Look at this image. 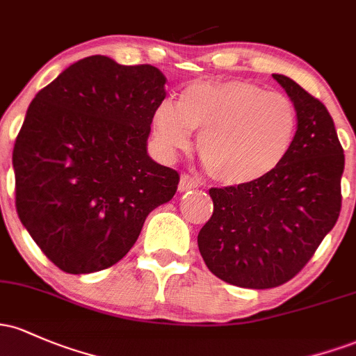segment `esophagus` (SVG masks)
Segmentation results:
<instances>
[{"label":"esophagus","instance_id":"34e87169","mask_svg":"<svg viewBox=\"0 0 356 356\" xmlns=\"http://www.w3.org/2000/svg\"><path fill=\"white\" fill-rule=\"evenodd\" d=\"M196 187H197L196 177H193V175L189 174L181 175V181H179V191H181V193H184V191H189V189H196Z\"/></svg>","mask_w":356,"mask_h":356}]
</instances>
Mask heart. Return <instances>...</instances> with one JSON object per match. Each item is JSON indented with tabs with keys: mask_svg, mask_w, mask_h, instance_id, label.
Wrapping results in <instances>:
<instances>
[{
	"mask_svg": "<svg viewBox=\"0 0 356 356\" xmlns=\"http://www.w3.org/2000/svg\"><path fill=\"white\" fill-rule=\"evenodd\" d=\"M298 113L286 96L248 81L194 83L179 106L163 99L152 113V136L167 157L184 152L201 131L197 154L209 177L247 186L280 165L291 150Z\"/></svg>",
	"mask_w": 356,
	"mask_h": 356,
	"instance_id": "1",
	"label": "heart"
}]
</instances>
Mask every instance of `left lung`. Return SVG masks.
I'll use <instances>...</instances> for the list:
<instances>
[{"mask_svg":"<svg viewBox=\"0 0 356 356\" xmlns=\"http://www.w3.org/2000/svg\"><path fill=\"white\" fill-rule=\"evenodd\" d=\"M272 76L298 113L291 150L260 181L211 187L213 216L197 235L209 270L247 289L279 287L298 275L341 211L345 155L333 118L291 77Z\"/></svg>","mask_w":356,"mask_h":356,"instance_id":"1","label":"left lung"}]
</instances>
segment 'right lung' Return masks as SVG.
<instances>
[{
  "label": "right lung",
  "instance_id": "obj_1",
  "mask_svg": "<svg viewBox=\"0 0 356 356\" xmlns=\"http://www.w3.org/2000/svg\"><path fill=\"white\" fill-rule=\"evenodd\" d=\"M165 76L91 56L37 92L13 148L19 221L67 273L111 267L148 213L174 197L177 170L147 154Z\"/></svg>",
  "mask_w": 356,
  "mask_h": 356
}]
</instances>
